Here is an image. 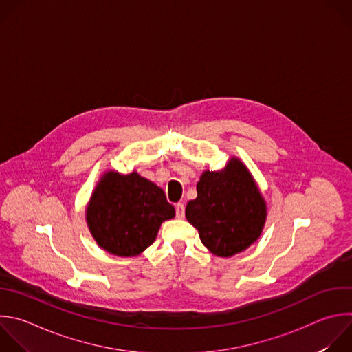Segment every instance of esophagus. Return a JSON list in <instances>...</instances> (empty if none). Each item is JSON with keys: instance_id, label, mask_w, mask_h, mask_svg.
Wrapping results in <instances>:
<instances>
[{"instance_id": "obj_1", "label": "esophagus", "mask_w": 352, "mask_h": 352, "mask_svg": "<svg viewBox=\"0 0 352 352\" xmlns=\"http://www.w3.org/2000/svg\"><path fill=\"white\" fill-rule=\"evenodd\" d=\"M175 214H177V218H184L185 217V206H184V203H177L175 204Z\"/></svg>"}]
</instances>
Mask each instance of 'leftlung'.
Here are the masks:
<instances>
[{
    "label": "left lung",
    "instance_id": "1",
    "mask_svg": "<svg viewBox=\"0 0 352 352\" xmlns=\"http://www.w3.org/2000/svg\"><path fill=\"white\" fill-rule=\"evenodd\" d=\"M185 215L212 254L232 257L258 239L267 207L246 166L232 159L225 170L201 174Z\"/></svg>",
    "mask_w": 352,
    "mask_h": 352
}]
</instances>
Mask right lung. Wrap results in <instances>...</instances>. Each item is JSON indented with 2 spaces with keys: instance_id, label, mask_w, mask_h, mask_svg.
<instances>
[{
  "instance_id": "obj_1",
  "label": "right lung",
  "mask_w": 352,
  "mask_h": 352,
  "mask_svg": "<svg viewBox=\"0 0 352 352\" xmlns=\"http://www.w3.org/2000/svg\"><path fill=\"white\" fill-rule=\"evenodd\" d=\"M174 215L163 189L137 173L104 174L87 208L96 243L120 257L142 253L155 242L162 222Z\"/></svg>"
}]
</instances>
